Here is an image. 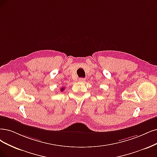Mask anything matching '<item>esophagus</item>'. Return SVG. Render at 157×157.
<instances>
[{"mask_svg": "<svg viewBox=\"0 0 157 157\" xmlns=\"http://www.w3.org/2000/svg\"><path fill=\"white\" fill-rule=\"evenodd\" d=\"M85 80H86V79H85V78H79V82H85Z\"/></svg>", "mask_w": 157, "mask_h": 157, "instance_id": "34e87169", "label": "esophagus"}]
</instances>
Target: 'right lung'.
Listing matches in <instances>:
<instances>
[{
  "label": "right lung",
  "instance_id": "obj_1",
  "mask_svg": "<svg viewBox=\"0 0 157 157\" xmlns=\"http://www.w3.org/2000/svg\"><path fill=\"white\" fill-rule=\"evenodd\" d=\"M64 90H65V89H64L63 87H62V88L60 89V90H61V91H63Z\"/></svg>",
  "mask_w": 157,
  "mask_h": 157
}]
</instances>
